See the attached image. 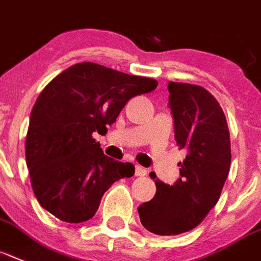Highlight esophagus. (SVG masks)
Returning a JSON list of instances; mask_svg holds the SVG:
<instances>
[{
    "instance_id": "esophagus-1",
    "label": "esophagus",
    "mask_w": 261,
    "mask_h": 261,
    "mask_svg": "<svg viewBox=\"0 0 261 261\" xmlns=\"http://www.w3.org/2000/svg\"><path fill=\"white\" fill-rule=\"evenodd\" d=\"M135 174L136 176H139V177H143V176H145L146 174V169L143 167H140V165H136Z\"/></svg>"
}]
</instances>
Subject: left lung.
Segmentation results:
<instances>
[{
    "mask_svg": "<svg viewBox=\"0 0 261 261\" xmlns=\"http://www.w3.org/2000/svg\"><path fill=\"white\" fill-rule=\"evenodd\" d=\"M168 90L174 139L187 157L178 163L177 181L167 185L156 178L154 197L139 206L141 224L161 236L197 227L216 205L231 167L227 118L216 98L192 84L171 81Z\"/></svg>",
    "mask_w": 261,
    "mask_h": 261,
    "instance_id": "8db88e82",
    "label": "left lung"
}]
</instances>
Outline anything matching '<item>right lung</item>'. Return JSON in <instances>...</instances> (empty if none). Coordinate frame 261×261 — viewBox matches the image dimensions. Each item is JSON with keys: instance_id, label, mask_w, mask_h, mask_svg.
I'll return each instance as SVG.
<instances>
[{"instance_id": "add662e5", "label": "right lung", "mask_w": 261, "mask_h": 261, "mask_svg": "<svg viewBox=\"0 0 261 261\" xmlns=\"http://www.w3.org/2000/svg\"><path fill=\"white\" fill-rule=\"evenodd\" d=\"M157 81L94 62L72 65L44 88L30 113L25 156L41 206L66 223L94 216L115 181L132 177L130 163L105 156L93 133H105L132 97Z\"/></svg>"}]
</instances>
